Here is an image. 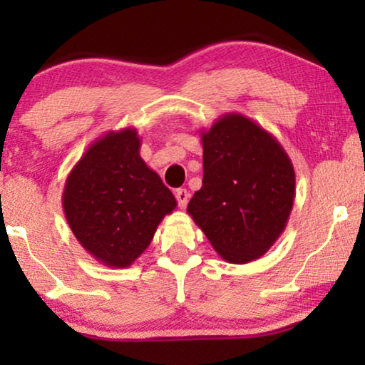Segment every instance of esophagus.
Instances as JSON below:
<instances>
[{
  "label": "esophagus",
  "instance_id": "1",
  "mask_svg": "<svg viewBox=\"0 0 365 365\" xmlns=\"http://www.w3.org/2000/svg\"><path fill=\"white\" fill-rule=\"evenodd\" d=\"M176 199H178L179 207H181V209L186 207L187 206V201H189L187 189H178V191H176Z\"/></svg>",
  "mask_w": 365,
  "mask_h": 365
}]
</instances>
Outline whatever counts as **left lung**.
<instances>
[{
    "instance_id": "8db88e82",
    "label": "left lung",
    "mask_w": 365,
    "mask_h": 365,
    "mask_svg": "<svg viewBox=\"0 0 365 365\" xmlns=\"http://www.w3.org/2000/svg\"><path fill=\"white\" fill-rule=\"evenodd\" d=\"M202 141V187L187 212L219 256L246 264L264 256L286 229L296 173L281 143L239 113L219 118Z\"/></svg>"
}]
</instances>
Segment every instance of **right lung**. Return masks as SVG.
<instances>
[{
	"mask_svg": "<svg viewBox=\"0 0 365 365\" xmlns=\"http://www.w3.org/2000/svg\"><path fill=\"white\" fill-rule=\"evenodd\" d=\"M134 128L109 131L68 174L63 209L74 237L108 267H129L151 244L176 199L139 156Z\"/></svg>",
	"mask_w": 365,
	"mask_h": 365,
	"instance_id": "right-lung-1",
	"label": "right lung"
}]
</instances>
